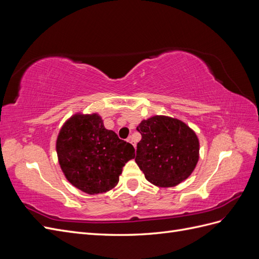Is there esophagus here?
<instances>
[{
    "mask_svg": "<svg viewBox=\"0 0 259 259\" xmlns=\"http://www.w3.org/2000/svg\"><path fill=\"white\" fill-rule=\"evenodd\" d=\"M127 142H128V143H131L133 146H134V148H136V143H135L134 138H133L132 136H130V137L127 138Z\"/></svg>",
    "mask_w": 259,
    "mask_h": 259,
    "instance_id": "obj_1",
    "label": "esophagus"
}]
</instances>
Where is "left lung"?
<instances>
[{"instance_id":"8db88e82","label":"left lung","mask_w":259,"mask_h":259,"mask_svg":"<svg viewBox=\"0 0 259 259\" xmlns=\"http://www.w3.org/2000/svg\"><path fill=\"white\" fill-rule=\"evenodd\" d=\"M137 131L135 161L146 179L159 187H174L191 175L199 160V139L180 120L154 115L142 121Z\"/></svg>"}]
</instances>
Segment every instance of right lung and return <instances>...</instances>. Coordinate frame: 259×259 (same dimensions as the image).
Returning <instances> with one entry per match:
<instances>
[{
	"mask_svg": "<svg viewBox=\"0 0 259 259\" xmlns=\"http://www.w3.org/2000/svg\"><path fill=\"white\" fill-rule=\"evenodd\" d=\"M60 167L77 189L89 194L103 193L119 183L135 149L105 128L97 113H76L61 127L56 142Z\"/></svg>",
	"mask_w": 259,
	"mask_h": 259,
	"instance_id": "obj_1",
	"label": "right lung"
}]
</instances>
